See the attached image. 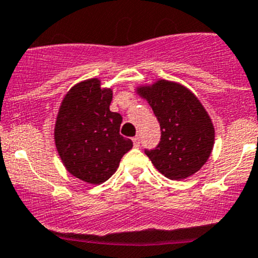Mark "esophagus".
<instances>
[{
    "mask_svg": "<svg viewBox=\"0 0 258 258\" xmlns=\"http://www.w3.org/2000/svg\"><path fill=\"white\" fill-rule=\"evenodd\" d=\"M132 141H134V144L136 147H139L140 144H141V142H140V136H135L134 139H132Z\"/></svg>",
    "mask_w": 258,
    "mask_h": 258,
    "instance_id": "1",
    "label": "esophagus"
}]
</instances>
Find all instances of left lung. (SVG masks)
I'll return each instance as SVG.
<instances>
[{
	"label": "left lung",
	"mask_w": 258,
	"mask_h": 258,
	"mask_svg": "<svg viewBox=\"0 0 258 258\" xmlns=\"http://www.w3.org/2000/svg\"><path fill=\"white\" fill-rule=\"evenodd\" d=\"M137 92L148 101L161 127V141L153 150H145L153 166L170 179L196 173L209 160L215 141L212 121L199 98L166 80Z\"/></svg>",
	"instance_id": "1"
}]
</instances>
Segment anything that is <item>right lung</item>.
<instances>
[{
	"mask_svg": "<svg viewBox=\"0 0 258 258\" xmlns=\"http://www.w3.org/2000/svg\"><path fill=\"white\" fill-rule=\"evenodd\" d=\"M111 88L91 79L77 83L64 96L54 126L57 151L71 175L87 183L107 181L132 141L119 135L122 116L110 111Z\"/></svg>",
	"mask_w": 258,
	"mask_h": 258,
	"instance_id": "obj_1",
	"label": "right lung"
}]
</instances>
